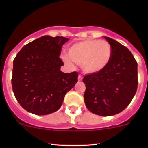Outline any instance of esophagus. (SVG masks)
<instances>
[{"mask_svg":"<svg viewBox=\"0 0 148 148\" xmlns=\"http://www.w3.org/2000/svg\"><path fill=\"white\" fill-rule=\"evenodd\" d=\"M82 79H83V77H82V75H78V80L79 81V82H81V81H82Z\"/></svg>","mask_w":148,"mask_h":148,"instance_id":"obj_1","label":"esophagus"}]
</instances>
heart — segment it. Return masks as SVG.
<instances>
[{"label": "heart", "instance_id": "b5f03b06", "mask_svg": "<svg viewBox=\"0 0 148 148\" xmlns=\"http://www.w3.org/2000/svg\"><path fill=\"white\" fill-rule=\"evenodd\" d=\"M67 53L73 62L81 64L84 73L93 74L102 71L109 64L113 49L106 40L87 39L70 46ZM63 60L66 64H71L66 56H64Z\"/></svg>", "mask_w": 148, "mask_h": 148}]
</instances>
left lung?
<instances>
[{"instance_id":"1","label":"left lung","mask_w":148,"mask_h":148,"mask_svg":"<svg viewBox=\"0 0 148 148\" xmlns=\"http://www.w3.org/2000/svg\"><path fill=\"white\" fill-rule=\"evenodd\" d=\"M104 38L112 47V58L102 71L84 77V99L90 112L110 116L121 113L131 102L138 87V72L136 61L126 47Z\"/></svg>"}]
</instances>
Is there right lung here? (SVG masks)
Wrapping results in <instances>:
<instances>
[{
	"label": "right lung",
	"instance_id": "add662e5",
	"mask_svg": "<svg viewBox=\"0 0 148 148\" xmlns=\"http://www.w3.org/2000/svg\"><path fill=\"white\" fill-rule=\"evenodd\" d=\"M69 39L45 35L26 44L13 61L12 87L18 103L27 111L42 116L61 108L64 96L78 82L77 72L64 73L60 58Z\"/></svg>",
	"mask_w": 148,
	"mask_h": 148
}]
</instances>
